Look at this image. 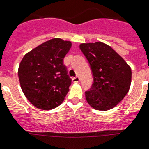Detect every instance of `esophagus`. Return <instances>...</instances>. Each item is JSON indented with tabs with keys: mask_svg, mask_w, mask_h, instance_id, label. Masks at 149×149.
<instances>
[{
	"mask_svg": "<svg viewBox=\"0 0 149 149\" xmlns=\"http://www.w3.org/2000/svg\"><path fill=\"white\" fill-rule=\"evenodd\" d=\"M72 81H73L74 83H77V82H79V81H80V78H79L78 76H77V77H75V78H72Z\"/></svg>",
	"mask_w": 149,
	"mask_h": 149,
	"instance_id": "obj_1",
	"label": "esophagus"
}]
</instances>
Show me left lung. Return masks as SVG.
Listing matches in <instances>:
<instances>
[{"label": "left lung", "mask_w": 149, "mask_h": 149, "mask_svg": "<svg viewBox=\"0 0 149 149\" xmlns=\"http://www.w3.org/2000/svg\"><path fill=\"white\" fill-rule=\"evenodd\" d=\"M93 74L94 83L85 91L88 103L96 110L116 106L127 95L132 81L129 65L117 52L102 42L81 44Z\"/></svg>", "instance_id": "1"}]
</instances>
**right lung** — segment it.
<instances>
[{
    "instance_id": "right-lung-1",
    "label": "right lung",
    "mask_w": 149,
    "mask_h": 149,
    "mask_svg": "<svg viewBox=\"0 0 149 149\" xmlns=\"http://www.w3.org/2000/svg\"><path fill=\"white\" fill-rule=\"evenodd\" d=\"M71 47L70 41L54 38L24 56L18 68L22 91L33 105L42 110L59 106L71 84L64 58Z\"/></svg>"
}]
</instances>
